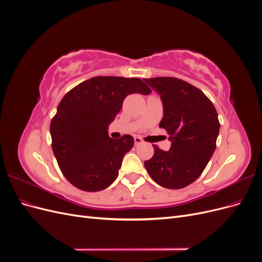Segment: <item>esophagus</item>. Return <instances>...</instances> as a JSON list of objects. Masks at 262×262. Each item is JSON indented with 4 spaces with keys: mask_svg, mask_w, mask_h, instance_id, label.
Wrapping results in <instances>:
<instances>
[{
    "mask_svg": "<svg viewBox=\"0 0 262 262\" xmlns=\"http://www.w3.org/2000/svg\"><path fill=\"white\" fill-rule=\"evenodd\" d=\"M142 143H143V141H142V139L140 137H134V144H136V146H138Z\"/></svg>",
    "mask_w": 262,
    "mask_h": 262,
    "instance_id": "esophagus-1",
    "label": "esophagus"
}]
</instances>
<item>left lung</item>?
Returning <instances> with one entry per match:
<instances>
[{
    "label": "left lung",
    "instance_id": "left-lung-1",
    "mask_svg": "<svg viewBox=\"0 0 262 262\" xmlns=\"http://www.w3.org/2000/svg\"><path fill=\"white\" fill-rule=\"evenodd\" d=\"M144 81L161 95L164 117L160 128L170 136L169 150L153 144L154 155L144 166L156 184L181 189L199 178L216 147L220 121L216 109L202 91L176 77Z\"/></svg>",
    "mask_w": 262,
    "mask_h": 262
}]
</instances>
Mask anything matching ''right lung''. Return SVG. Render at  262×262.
<instances>
[{
	"instance_id": "1",
	"label": "right lung",
	"mask_w": 262,
	"mask_h": 262,
	"mask_svg": "<svg viewBox=\"0 0 262 262\" xmlns=\"http://www.w3.org/2000/svg\"><path fill=\"white\" fill-rule=\"evenodd\" d=\"M138 77L96 76L68 92L50 123L52 150L64 177L83 191L104 190L116 180L134 139L108 136V125L130 94L148 95Z\"/></svg>"
}]
</instances>
